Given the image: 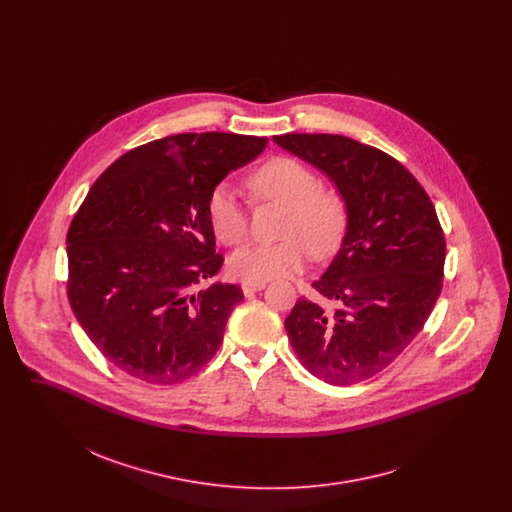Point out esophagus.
<instances>
[{
	"instance_id": "1",
	"label": "esophagus",
	"mask_w": 512,
	"mask_h": 512,
	"mask_svg": "<svg viewBox=\"0 0 512 512\" xmlns=\"http://www.w3.org/2000/svg\"><path fill=\"white\" fill-rule=\"evenodd\" d=\"M265 288V282H242V292L245 297H251L255 292H261Z\"/></svg>"
}]
</instances>
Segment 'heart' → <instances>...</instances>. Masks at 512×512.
Here are the masks:
<instances>
[{"label":"heart","mask_w":512,"mask_h":512,"mask_svg":"<svg viewBox=\"0 0 512 512\" xmlns=\"http://www.w3.org/2000/svg\"><path fill=\"white\" fill-rule=\"evenodd\" d=\"M247 186L255 199L288 205L282 242H249L230 255L228 268L244 282H267L299 272L307 249L326 257L343 236L347 207L338 192L320 188L317 172L295 157L274 155L249 174ZM207 217L222 244L234 245L247 234V211L228 186H219L207 203Z\"/></svg>","instance_id":"obj_1"}]
</instances>
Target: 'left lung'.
Here are the masks:
<instances>
[{"label": "left lung", "instance_id": "obj_1", "mask_svg": "<svg viewBox=\"0 0 512 512\" xmlns=\"http://www.w3.org/2000/svg\"><path fill=\"white\" fill-rule=\"evenodd\" d=\"M274 142L324 172L347 207L340 251L313 282L336 309L297 299L288 338L318 380L359 384L401 355L438 301L445 240L436 209L413 174L376 147L340 134Z\"/></svg>", "mask_w": 512, "mask_h": 512}]
</instances>
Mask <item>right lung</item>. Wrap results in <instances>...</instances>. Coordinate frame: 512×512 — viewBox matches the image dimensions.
Returning <instances> with one entry per match:
<instances>
[{"mask_svg": "<svg viewBox=\"0 0 512 512\" xmlns=\"http://www.w3.org/2000/svg\"><path fill=\"white\" fill-rule=\"evenodd\" d=\"M268 138L174 134L134 147L99 176L67 234V295L94 345L122 372L172 386L222 343L236 284H197L219 272L209 197Z\"/></svg>", "mask_w": 512, "mask_h": 512, "instance_id": "add662e5", "label": "right lung"}]
</instances>
